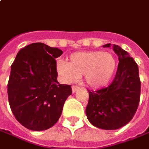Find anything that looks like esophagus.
<instances>
[{
  "label": "esophagus",
  "mask_w": 149,
  "mask_h": 149,
  "mask_svg": "<svg viewBox=\"0 0 149 149\" xmlns=\"http://www.w3.org/2000/svg\"><path fill=\"white\" fill-rule=\"evenodd\" d=\"M78 89H79V86H72V93H75V92L77 91Z\"/></svg>",
  "instance_id": "obj_1"
}]
</instances>
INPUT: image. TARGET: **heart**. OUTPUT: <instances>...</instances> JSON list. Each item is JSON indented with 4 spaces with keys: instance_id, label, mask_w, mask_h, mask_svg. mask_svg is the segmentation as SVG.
<instances>
[{
    "instance_id": "b5f03b06",
    "label": "heart",
    "mask_w": 149,
    "mask_h": 149,
    "mask_svg": "<svg viewBox=\"0 0 149 149\" xmlns=\"http://www.w3.org/2000/svg\"><path fill=\"white\" fill-rule=\"evenodd\" d=\"M56 69L65 82H73L83 75L89 87L98 89L112 80L117 70V59L111 52H77L71 54L68 63L58 62Z\"/></svg>"
}]
</instances>
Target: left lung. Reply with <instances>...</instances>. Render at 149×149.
<instances>
[{
  "instance_id": "obj_1",
  "label": "left lung",
  "mask_w": 149,
  "mask_h": 149,
  "mask_svg": "<svg viewBox=\"0 0 149 149\" xmlns=\"http://www.w3.org/2000/svg\"><path fill=\"white\" fill-rule=\"evenodd\" d=\"M113 47L119 59L116 76L109 86L96 91H89L86 109L90 122L104 130H117L126 125L136 113L140 98L141 82L137 63L120 46Z\"/></svg>"
}]
</instances>
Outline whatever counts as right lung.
<instances>
[{
  "instance_id": "obj_1",
  "label": "right lung",
  "mask_w": 149,
  "mask_h": 149,
  "mask_svg": "<svg viewBox=\"0 0 149 149\" xmlns=\"http://www.w3.org/2000/svg\"><path fill=\"white\" fill-rule=\"evenodd\" d=\"M62 54L44 43H32L19 50L11 65L7 86L10 106L17 121L29 130L53 126L72 95L71 86L57 81L55 58Z\"/></svg>"
}]
</instances>
